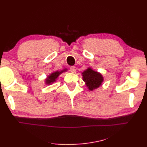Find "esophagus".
<instances>
[{
	"instance_id": "esophagus-1",
	"label": "esophagus",
	"mask_w": 147,
	"mask_h": 147,
	"mask_svg": "<svg viewBox=\"0 0 147 147\" xmlns=\"http://www.w3.org/2000/svg\"><path fill=\"white\" fill-rule=\"evenodd\" d=\"M70 70L72 73H75V71H76V69H75V66H71L70 67Z\"/></svg>"
}]
</instances>
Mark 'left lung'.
I'll return each instance as SVG.
<instances>
[{
    "label": "left lung",
    "mask_w": 147,
    "mask_h": 147,
    "mask_svg": "<svg viewBox=\"0 0 147 147\" xmlns=\"http://www.w3.org/2000/svg\"><path fill=\"white\" fill-rule=\"evenodd\" d=\"M83 80L90 91H92L99 88L104 82V77L91 67H88L82 73Z\"/></svg>",
    "instance_id": "left-lung-1"
}]
</instances>
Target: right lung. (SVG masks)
Returning <instances> with one entry per match:
<instances>
[{"instance_id": "1", "label": "right lung", "mask_w": 147, "mask_h": 147, "mask_svg": "<svg viewBox=\"0 0 147 147\" xmlns=\"http://www.w3.org/2000/svg\"><path fill=\"white\" fill-rule=\"evenodd\" d=\"M67 69H64L61 70H56L51 73L50 75H48L47 77L45 79V84H47V85H51L53 83H55L59 75L62 73L67 72Z\"/></svg>"}]
</instances>
